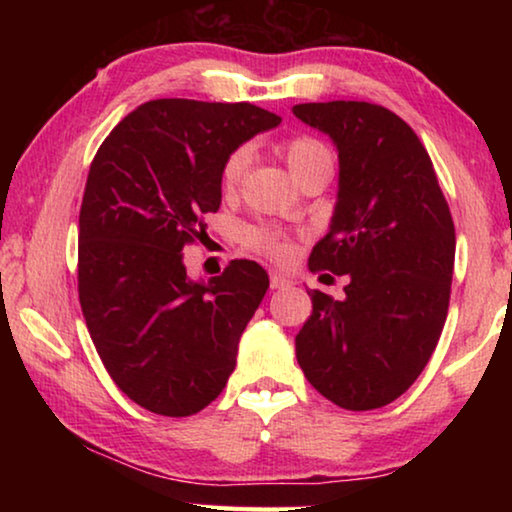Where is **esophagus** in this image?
Listing matches in <instances>:
<instances>
[{"mask_svg":"<svg viewBox=\"0 0 512 512\" xmlns=\"http://www.w3.org/2000/svg\"><path fill=\"white\" fill-rule=\"evenodd\" d=\"M291 282L282 275H277V272H270V289H286Z\"/></svg>","mask_w":512,"mask_h":512,"instance_id":"obj_1","label":"esophagus"}]
</instances>
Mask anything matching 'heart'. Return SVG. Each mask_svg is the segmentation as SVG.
I'll return each mask as SVG.
<instances>
[{
    "label": "heart",
    "instance_id": "obj_1",
    "mask_svg": "<svg viewBox=\"0 0 512 512\" xmlns=\"http://www.w3.org/2000/svg\"><path fill=\"white\" fill-rule=\"evenodd\" d=\"M279 151H282L286 165H289L291 174L298 181L310 177L314 172L333 170V151L317 137H310V135L289 137L279 144ZM249 160H251L249 146H237L235 151L228 153L219 174V184L223 193H233L235 188L240 186ZM242 240L251 251H258V254L275 258V261H286V258L293 254V244L289 237L268 226L247 228L244 230Z\"/></svg>",
    "mask_w": 512,
    "mask_h": 512
}]
</instances>
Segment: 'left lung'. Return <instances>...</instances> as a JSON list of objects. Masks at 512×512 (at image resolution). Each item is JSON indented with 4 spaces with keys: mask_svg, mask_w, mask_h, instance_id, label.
<instances>
[{
    "mask_svg": "<svg viewBox=\"0 0 512 512\" xmlns=\"http://www.w3.org/2000/svg\"><path fill=\"white\" fill-rule=\"evenodd\" d=\"M293 114L326 132L340 160L331 230L310 270L349 277L345 300L310 293L296 359L340 408H382L412 387L443 333L457 247L450 207L424 144L394 111L335 100Z\"/></svg>",
    "mask_w": 512,
    "mask_h": 512,
    "instance_id": "1",
    "label": "left lung"
}]
</instances>
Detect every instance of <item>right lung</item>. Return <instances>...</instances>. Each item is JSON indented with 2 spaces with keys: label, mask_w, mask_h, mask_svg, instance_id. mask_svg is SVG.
I'll return each instance as SVG.
<instances>
[{
  "label": "right lung",
  "mask_w": 512,
  "mask_h": 512,
  "mask_svg": "<svg viewBox=\"0 0 512 512\" xmlns=\"http://www.w3.org/2000/svg\"><path fill=\"white\" fill-rule=\"evenodd\" d=\"M282 118L249 102L151 100L90 163L79 214V300L100 359L130 401L165 417L207 408L270 279L254 261L193 282L184 251L221 207L230 151Z\"/></svg>",
  "instance_id": "obj_1"
}]
</instances>
